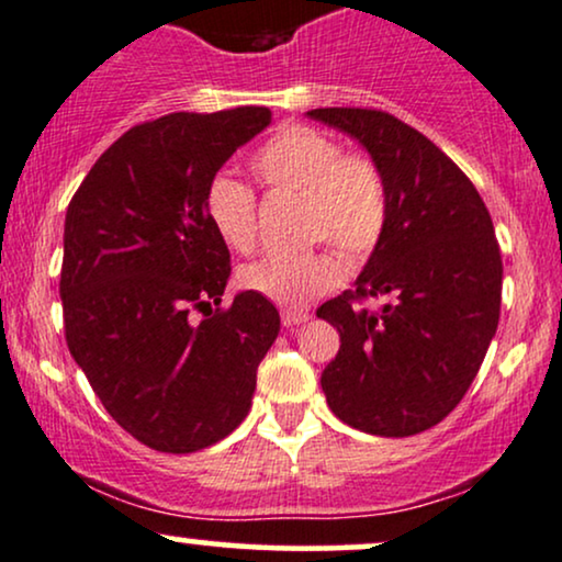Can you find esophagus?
Segmentation results:
<instances>
[{"label":"esophagus","mask_w":562,"mask_h":562,"mask_svg":"<svg viewBox=\"0 0 562 562\" xmlns=\"http://www.w3.org/2000/svg\"><path fill=\"white\" fill-rule=\"evenodd\" d=\"M310 318V315L305 313V310H294V307H286L281 313V321H283V326L286 328H294V326H302V323H305Z\"/></svg>","instance_id":"obj_1"}]
</instances>
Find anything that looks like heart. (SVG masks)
I'll use <instances>...</instances> for the list:
<instances>
[{
  "label": "heart",
  "instance_id": "1",
  "mask_svg": "<svg viewBox=\"0 0 562 562\" xmlns=\"http://www.w3.org/2000/svg\"><path fill=\"white\" fill-rule=\"evenodd\" d=\"M249 168L270 191H302V223L310 239H328L347 260L373 255L389 221L386 183L379 165L345 151L339 138L310 125H286L255 151ZM204 210L223 241L249 252L257 241V196L231 176H215ZM341 262L328 247L276 255L241 268L239 283L281 307H305L341 281Z\"/></svg>",
  "mask_w": 562,
  "mask_h": 562
}]
</instances>
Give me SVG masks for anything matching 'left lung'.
Instances as JSON below:
<instances>
[{
    "mask_svg": "<svg viewBox=\"0 0 562 562\" xmlns=\"http://www.w3.org/2000/svg\"><path fill=\"white\" fill-rule=\"evenodd\" d=\"M307 115L358 138L389 196L386 231L355 289L318 307L341 336L321 386L347 426L413 437L458 407L497 331L503 255L492 215L471 178L400 117L362 108ZM366 299L385 307L368 311Z\"/></svg>",
    "mask_w": 562,
    "mask_h": 562,
    "instance_id": "obj_1",
    "label": "left lung"
}]
</instances>
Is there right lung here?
Masks as SVG:
<instances>
[{"label":"right lung","instance_id":"add662e5","mask_svg":"<svg viewBox=\"0 0 562 562\" xmlns=\"http://www.w3.org/2000/svg\"><path fill=\"white\" fill-rule=\"evenodd\" d=\"M266 125L268 108L138 123L68 204L65 341L104 411L157 452L226 439L247 418L257 366L279 336L266 296L221 305L231 255L204 210L207 183Z\"/></svg>","mask_w":562,"mask_h":562}]
</instances>
